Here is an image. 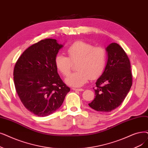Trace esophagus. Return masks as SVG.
<instances>
[{"label": "esophagus", "instance_id": "34e87169", "mask_svg": "<svg viewBox=\"0 0 148 148\" xmlns=\"http://www.w3.org/2000/svg\"><path fill=\"white\" fill-rule=\"evenodd\" d=\"M72 89L74 90V91H83V89H82V88H73Z\"/></svg>", "mask_w": 148, "mask_h": 148}]
</instances>
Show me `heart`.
<instances>
[{
    "mask_svg": "<svg viewBox=\"0 0 148 148\" xmlns=\"http://www.w3.org/2000/svg\"><path fill=\"white\" fill-rule=\"evenodd\" d=\"M69 57L62 54L55 57L56 68L65 76L68 75L73 63H77V72L72 74L65 79L67 85L73 87H80L88 82L89 77L94 79L100 75L106 66L107 52L100 47L83 41H77L68 48Z\"/></svg>",
    "mask_w": 148,
    "mask_h": 148,
    "instance_id": "heart-1",
    "label": "heart"
}]
</instances>
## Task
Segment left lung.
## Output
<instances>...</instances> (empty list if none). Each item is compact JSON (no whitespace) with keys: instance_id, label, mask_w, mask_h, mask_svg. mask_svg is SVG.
I'll use <instances>...</instances> for the list:
<instances>
[{"instance_id":"left-lung-1","label":"left lung","mask_w":148,"mask_h":148,"mask_svg":"<svg viewBox=\"0 0 148 148\" xmlns=\"http://www.w3.org/2000/svg\"><path fill=\"white\" fill-rule=\"evenodd\" d=\"M106 50V65L96 81V88H94L95 98L88 104L100 112H110L119 106L132 84L130 61L124 49L119 44L112 43Z\"/></svg>"}]
</instances>
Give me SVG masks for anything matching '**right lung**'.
I'll list each match as a JSON object with an SVG mask.
<instances>
[{"instance_id":"right-lung-1","label":"right lung","mask_w":148,"mask_h":148,"mask_svg":"<svg viewBox=\"0 0 148 148\" xmlns=\"http://www.w3.org/2000/svg\"><path fill=\"white\" fill-rule=\"evenodd\" d=\"M62 47L56 39L42 40L28 48L16 63V92L24 106L37 116H48L57 111L70 91L55 64V57Z\"/></svg>"}]
</instances>
